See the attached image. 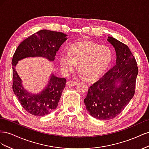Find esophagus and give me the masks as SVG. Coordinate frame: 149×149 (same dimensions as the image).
I'll use <instances>...</instances> for the list:
<instances>
[{"label":"esophagus","instance_id":"1","mask_svg":"<svg viewBox=\"0 0 149 149\" xmlns=\"http://www.w3.org/2000/svg\"><path fill=\"white\" fill-rule=\"evenodd\" d=\"M77 82L76 81H71V80H70V81H68L66 84L68 86H76V84H77Z\"/></svg>","mask_w":149,"mask_h":149}]
</instances>
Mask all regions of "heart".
<instances>
[{
    "label": "heart",
    "instance_id": "1",
    "mask_svg": "<svg viewBox=\"0 0 149 149\" xmlns=\"http://www.w3.org/2000/svg\"><path fill=\"white\" fill-rule=\"evenodd\" d=\"M112 58L109 47L100 46L91 42L82 41L71 45L68 51H61L58 60L64 71L73 70L78 63L81 75L85 76L89 80H94L106 71Z\"/></svg>",
    "mask_w": 149,
    "mask_h": 149
}]
</instances>
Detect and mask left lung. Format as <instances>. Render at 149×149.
<instances>
[{"label": "left lung", "mask_w": 149, "mask_h": 149, "mask_svg": "<svg viewBox=\"0 0 149 149\" xmlns=\"http://www.w3.org/2000/svg\"><path fill=\"white\" fill-rule=\"evenodd\" d=\"M107 41L115 48L116 64L89 87L84 100L90 115L100 120L113 119L124 110L134 95L138 74L129 47L113 37H108Z\"/></svg>", "instance_id": "8db88e82"}]
</instances>
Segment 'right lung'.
<instances>
[{"label":"right lung","instance_id":"right-lung-1","mask_svg":"<svg viewBox=\"0 0 149 149\" xmlns=\"http://www.w3.org/2000/svg\"><path fill=\"white\" fill-rule=\"evenodd\" d=\"M66 36L58 31L40 30L24 40L13 54L12 60L13 91L24 109L33 116H45L56 109L65 88L66 79L52 74L45 88L39 94H33L24 89L15 66L19 60L27 57H44L50 61H54L56 52L67 40Z\"/></svg>","mask_w":149,"mask_h":149}]
</instances>
